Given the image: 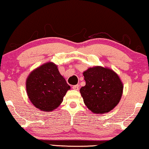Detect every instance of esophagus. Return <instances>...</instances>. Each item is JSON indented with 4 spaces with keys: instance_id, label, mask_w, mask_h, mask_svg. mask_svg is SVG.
<instances>
[{
    "instance_id": "esophagus-1",
    "label": "esophagus",
    "mask_w": 149,
    "mask_h": 149,
    "mask_svg": "<svg viewBox=\"0 0 149 149\" xmlns=\"http://www.w3.org/2000/svg\"><path fill=\"white\" fill-rule=\"evenodd\" d=\"M72 89H74V90H79V85H76L72 86Z\"/></svg>"
}]
</instances>
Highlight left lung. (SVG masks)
<instances>
[{
	"label": "left lung",
	"mask_w": 149,
	"mask_h": 149,
	"mask_svg": "<svg viewBox=\"0 0 149 149\" xmlns=\"http://www.w3.org/2000/svg\"><path fill=\"white\" fill-rule=\"evenodd\" d=\"M85 85L80 89L84 103L94 113H108L120 102L123 84L113 70L94 66L83 72Z\"/></svg>",
	"instance_id": "8db88e82"
}]
</instances>
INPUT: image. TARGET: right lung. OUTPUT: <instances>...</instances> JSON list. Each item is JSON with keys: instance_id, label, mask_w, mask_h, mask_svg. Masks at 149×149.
<instances>
[{"instance_id": "add662e5", "label": "right lung", "mask_w": 149, "mask_h": 149, "mask_svg": "<svg viewBox=\"0 0 149 149\" xmlns=\"http://www.w3.org/2000/svg\"><path fill=\"white\" fill-rule=\"evenodd\" d=\"M70 89L53 62H47L39 66L30 73L26 80L29 100L41 111H51L56 109Z\"/></svg>"}]
</instances>
